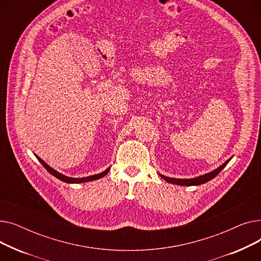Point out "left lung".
Masks as SVG:
<instances>
[{
  "label": "left lung",
  "mask_w": 261,
  "mask_h": 261,
  "mask_svg": "<svg viewBox=\"0 0 261 261\" xmlns=\"http://www.w3.org/2000/svg\"><path fill=\"white\" fill-rule=\"evenodd\" d=\"M230 159H228L224 164H222V165L220 167H218L217 169H215V170H213V171H211L208 173H205L203 175H200V176H197V177H193V179H174V177L165 176V175H163V174H160V175L166 182L171 183V184H176V185H181V186H197V185H201V184L206 183V182L211 181L212 179H214V177L227 165L228 162L230 161Z\"/></svg>",
  "instance_id": "obj_1"
}]
</instances>
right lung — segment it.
<instances>
[{"mask_svg": "<svg viewBox=\"0 0 261 261\" xmlns=\"http://www.w3.org/2000/svg\"><path fill=\"white\" fill-rule=\"evenodd\" d=\"M35 155H36V154H35ZM36 158L38 159V161H39L41 164H42L43 167H45V169H46L50 174H53L54 176H56L57 179H59V180L62 181V182L71 183V184H73V183H85V182H90V181H95V180L101 179V177H103V176L109 172V170H110V167H109L108 169H106L105 171H102V172H100V173H98V174H94V175L85 176V177H70V176H66V175H64V174L58 172L57 170L53 169L50 166L47 165V164H46L42 159H40L38 155H36Z\"/></svg>", "mask_w": 261, "mask_h": 261, "instance_id": "1", "label": "right lung"}]
</instances>
